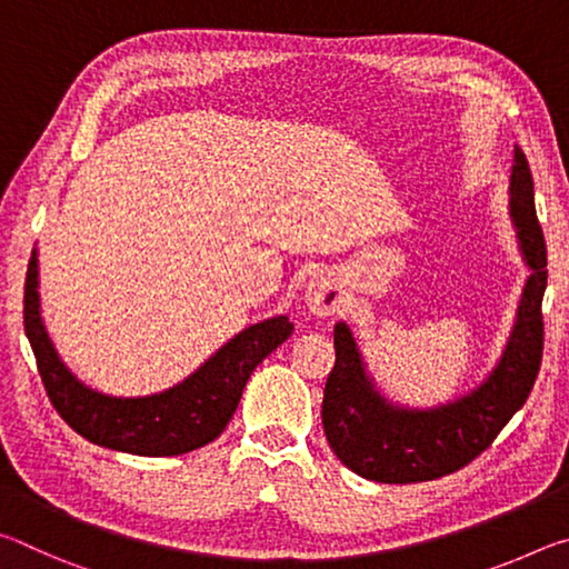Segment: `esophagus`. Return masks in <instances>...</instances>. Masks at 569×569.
Instances as JSON below:
<instances>
[{
	"label": "esophagus",
	"mask_w": 569,
	"mask_h": 569,
	"mask_svg": "<svg viewBox=\"0 0 569 569\" xmlns=\"http://www.w3.org/2000/svg\"><path fill=\"white\" fill-rule=\"evenodd\" d=\"M306 303L316 316H331L343 303L341 286L331 273H316L306 286Z\"/></svg>",
	"instance_id": "obj_1"
}]
</instances>
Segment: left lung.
I'll return each instance as SVG.
<instances>
[{
  "label": "left lung",
  "instance_id": "1",
  "mask_svg": "<svg viewBox=\"0 0 569 569\" xmlns=\"http://www.w3.org/2000/svg\"><path fill=\"white\" fill-rule=\"evenodd\" d=\"M509 216L532 276L517 308L515 329L492 373L465 397L435 409L391 403L366 373L359 346L343 321L333 326L336 363L323 389L326 439L346 467L383 485H411L451 475L477 459L522 409L542 363L547 246L535 213V182L525 152L515 148Z\"/></svg>",
  "mask_w": 569,
  "mask_h": 569
}]
</instances>
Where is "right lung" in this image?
Here are the masks:
<instances>
[{"label":"right lung","mask_w":569,"mask_h":569,"mask_svg":"<svg viewBox=\"0 0 569 569\" xmlns=\"http://www.w3.org/2000/svg\"><path fill=\"white\" fill-rule=\"evenodd\" d=\"M40 268L32 253L24 281V333L57 413L92 445L140 457H176L206 447L233 419L240 393L258 363L293 331L273 316L233 336L186 381L152 397H108L74 377L54 351L40 311Z\"/></svg>","instance_id":"right-lung-1"}]
</instances>
